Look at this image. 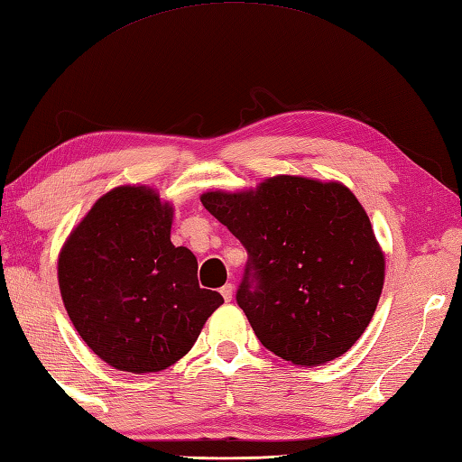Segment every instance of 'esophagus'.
<instances>
[{
  "label": "esophagus",
  "mask_w": 462,
  "mask_h": 462,
  "mask_svg": "<svg viewBox=\"0 0 462 462\" xmlns=\"http://www.w3.org/2000/svg\"><path fill=\"white\" fill-rule=\"evenodd\" d=\"M221 294H223V299H225V302H231L233 300V296H235V286L231 284V282H227L221 289Z\"/></svg>",
  "instance_id": "1"
}]
</instances>
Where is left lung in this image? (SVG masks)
I'll return each mask as SVG.
<instances>
[{
  "mask_svg": "<svg viewBox=\"0 0 462 462\" xmlns=\"http://www.w3.org/2000/svg\"><path fill=\"white\" fill-rule=\"evenodd\" d=\"M201 203L247 249L237 304L266 350L296 365L350 350L385 279L370 217L350 189L276 176L247 191H208Z\"/></svg>",
  "mask_w": 462,
  "mask_h": 462,
  "instance_id": "8db88e82",
  "label": "left lung"
}]
</instances>
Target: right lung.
Returning a JSON list of instances; mask_svg holds the SVG:
<instances>
[{
    "label": "right lung",
    "instance_id": "right-lung-1",
    "mask_svg": "<svg viewBox=\"0 0 462 462\" xmlns=\"http://www.w3.org/2000/svg\"><path fill=\"white\" fill-rule=\"evenodd\" d=\"M171 217L152 188L120 186L92 205L60 249L59 289L70 322L115 370H166L223 304L199 286L196 254L171 245Z\"/></svg>",
    "mask_w": 462,
    "mask_h": 462
}]
</instances>
